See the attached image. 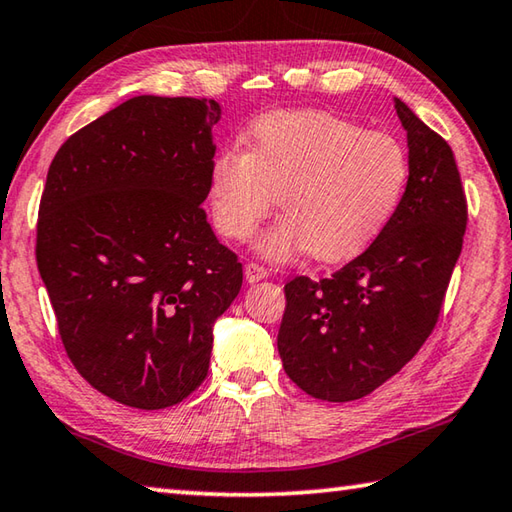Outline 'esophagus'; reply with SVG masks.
I'll list each match as a JSON object with an SVG mask.
<instances>
[{
  "instance_id": "obj_1",
  "label": "esophagus",
  "mask_w": 512,
  "mask_h": 512,
  "mask_svg": "<svg viewBox=\"0 0 512 512\" xmlns=\"http://www.w3.org/2000/svg\"><path fill=\"white\" fill-rule=\"evenodd\" d=\"M244 275H246V282L255 284V282H259V280H264V277H268V268L262 266V264L248 262L246 268H244Z\"/></svg>"
}]
</instances>
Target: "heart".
I'll return each mask as SVG.
<instances>
[{"label": "heart", "mask_w": 512, "mask_h": 512, "mask_svg": "<svg viewBox=\"0 0 512 512\" xmlns=\"http://www.w3.org/2000/svg\"><path fill=\"white\" fill-rule=\"evenodd\" d=\"M410 161L385 132H365L327 111H275L255 120L246 152L221 150L210 167L212 224L248 239L273 210H284L257 239V253L286 262L311 253L338 262L360 253L403 199Z\"/></svg>", "instance_id": "heart-1"}]
</instances>
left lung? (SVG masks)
<instances>
[{
	"label": "left lung",
	"mask_w": 512,
	"mask_h": 512,
	"mask_svg": "<svg viewBox=\"0 0 512 512\" xmlns=\"http://www.w3.org/2000/svg\"><path fill=\"white\" fill-rule=\"evenodd\" d=\"M410 179L365 253L320 282L284 286L277 333L284 371L313 398L358 401L398 374L439 320L461 255L468 203L450 145L401 100Z\"/></svg>",
	"instance_id": "8db88e82"
}]
</instances>
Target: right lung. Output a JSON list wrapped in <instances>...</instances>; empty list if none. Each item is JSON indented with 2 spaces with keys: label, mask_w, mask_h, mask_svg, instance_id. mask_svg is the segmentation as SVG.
<instances>
[{
  "label": "right lung",
  "mask_w": 512,
  "mask_h": 512,
  "mask_svg": "<svg viewBox=\"0 0 512 512\" xmlns=\"http://www.w3.org/2000/svg\"><path fill=\"white\" fill-rule=\"evenodd\" d=\"M221 107L136 96L69 136L37 217V271L67 356L138 410L181 403L208 376L212 324L244 273L201 203Z\"/></svg>",
  "instance_id": "add662e5"
}]
</instances>
